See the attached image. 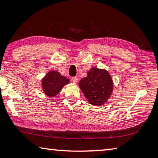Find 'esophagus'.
<instances>
[{"instance_id":"34e87169","label":"esophagus","mask_w":158,"mask_h":158,"mask_svg":"<svg viewBox=\"0 0 158 158\" xmlns=\"http://www.w3.org/2000/svg\"><path fill=\"white\" fill-rule=\"evenodd\" d=\"M72 80H73V83H74V84H77V82H78V77H74L72 78Z\"/></svg>"}]
</instances>
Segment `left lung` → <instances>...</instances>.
Masks as SVG:
<instances>
[{"label":"left lung","mask_w":158,"mask_h":158,"mask_svg":"<svg viewBox=\"0 0 158 158\" xmlns=\"http://www.w3.org/2000/svg\"><path fill=\"white\" fill-rule=\"evenodd\" d=\"M79 86L90 104L100 106L107 102L114 84L107 71L95 67L88 71L86 77L80 80Z\"/></svg>","instance_id":"obj_1"}]
</instances>
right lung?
Segmentation results:
<instances>
[{"instance_id": "add662e5", "label": "right lung", "mask_w": 158, "mask_h": 158, "mask_svg": "<svg viewBox=\"0 0 158 158\" xmlns=\"http://www.w3.org/2000/svg\"><path fill=\"white\" fill-rule=\"evenodd\" d=\"M69 79L62 76L57 71H50L42 80V86L45 95L55 97L60 93L64 85L68 84Z\"/></svg>"}]
</instances>
